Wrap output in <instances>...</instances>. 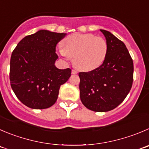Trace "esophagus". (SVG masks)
Returning <instances> with one entry per match:
<instances>
[{
	"instance_id": "obj_1",
	"label": "esophagus",
	"mask_w": 149,
	"mask_h": 149,
	"mask_svg": "<svg viewBox=\"0 0 149 149\" xmlns=\"http://www.w3.org/2000/svg\"><path fill=\"white\" fill-rule=\"evenodd\" d=\"M77 72L76 70H74V69H73V70H72V74H77Z\"/></svg>"
}]
</instances>
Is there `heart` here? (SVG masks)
<instances>
[{
	"mask_svg": "<svg viewBox=\"0 0 149 149\" xmlns=\"http://www.w3.org/2000/svg\"><path fill=\"white\" fill-rule=\"evenodd\" d=\"M61 54L73 58V63L80 71H91L102 65L107 53L105 39L91 33H74L65 38Z\"/></svg>",
	"mask_w": 149,
	"mask_h": 149,
	"instance_id": "b5f03b06",
	"label": "heart"
}]
</instances>
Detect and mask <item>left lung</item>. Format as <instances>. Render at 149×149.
Wrapping results in <instances>:
<instances>
[{"label": "left lung", "mask_w": 149, "mask_h": 149, "mask_svg": "<svg viewBox=\"0 0 149 149\" xmlns=\"http://www.w3.org/2000/svg\"><path fill=\"white\" fill-rule=\"evenodd\" d=\"M107 44V53L100 66L80 72V97L85 107L107 112L118 107L131 90L134 66L123 42L105 30H100Z\"/></svg>", "instance_id": "8db88e82"}]
</instances>
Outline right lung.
Masks as SVG:
<instances>
[{
  "label": "right lung",
  "mask_w": 149,
  "mask_h": 149,
  "mask_svg": "<svg viewBox=\"0 0 149 149\" xmlns=\"http://www.w3.org/2000/svg\"><path fill=\"white\" fill-rule=\"evenodd\" d=\"M66 35L40 30L24 37L10 60L11 86L18 100L32 109H46L56 103L61 85L71 76L69 68L55 66L56 45Z\"/></svg>",
  "instance_id": "add662e5"
}]
</instances>
